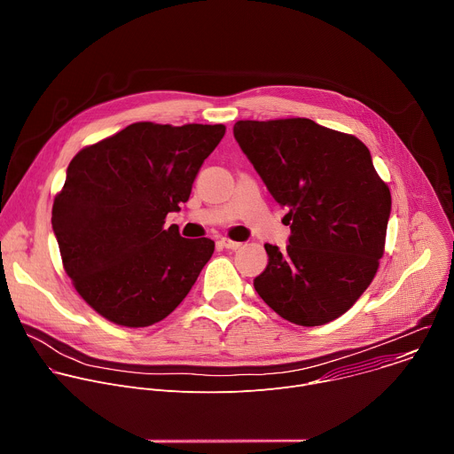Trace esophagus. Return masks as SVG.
I'll use <instances>...</instances> for the list:
<instances>
[{
	"label": "esophagus",
	"instance_id": "1",
	"mask_svg": "<svg viewBox=\"0 0 454 454\" xmlns=\"http://www.w3.org/2000/svg\"><path fill=\"white\" fill-rule=\"evenodd\" d=\"M219 244H221L223 247H226V249H240V247H242L240 242H235V240H230V239H221Z\"/></svg>",
	"mask_w": 454,
	"mask_h": 454
}]
</instances>
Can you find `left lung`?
<instances>
[{
  "label": "left lung",
  "mask_w": 454,
  "mask_h": 454,
  "mask_svg": "<svg viewBox=\"0 0 454 454\" xmlns=\"http://www.w3.org/2000/svg\"><path fill=\"white\" fill-rule=\"evenodd\" d=\"M233 137L291 228L284 249L266 244L254 291L296 325L340 317L377 273L392 212L370 151L309 118L240 120Z\"/></svg>",
  "instance_id": "8db88e82"
}]
</instances>
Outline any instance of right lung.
<instances>
[{
    "mask_svg": "<svg viewBox=\"0 0 454 454\" xmlns=\"http://www.w3.org/2000/svg\"><path fill=\"white\" fill-rule=\"evenodd\" d=\"M226 127L138 121L82 149L55 198L51 226L79 294L123 327L167 317L196 284L214 240L165 228L186 203Z\"/></svg>",
    "mask_w": 454,
    "mask_h": 454,
    "instance_id": "right-lung-1",
    "label": "right lung"
}]
</instances>
